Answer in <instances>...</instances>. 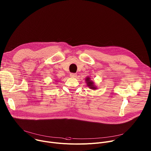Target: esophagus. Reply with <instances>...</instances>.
<instances>
[{
    "mask_svg": "<svg viewBox=\"0 0 151 151\" xmlns=\"http://www.w3.org/2000/svg\"><path fill=\"white\" fill-rule=\"evenodd\" d=\"M70 76L73 78H74V77H77V74H75V73H71L70 74Z\"/></svg>",
    "mask_w": 151,
    "mask_h": 151,
    "instance_id": "esophagus-1",
    "label": "esophagus"
}]
</instances>
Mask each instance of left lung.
Masks as SVG:
<instances>
[{
    "mask_svg": "<svg viewBox=\"0 0 151 151\" xmlns=\"http://www.w3.org/2000/svg\"><path fill=\"white\" fill-rule=\"evenodd\" d=\"M85 80H86V83L88 87H89L90 89H93V90H96L97 89L96 86L95 85V83H94L93 81L91 80V78L90 77H87L85 78Z\"/></svg>",
    "mask_w": 151,
    "mask_h": 151,
    "instance_id": "8db88e82",
    "label": "left lung"
}]
</instances>
